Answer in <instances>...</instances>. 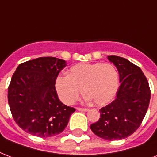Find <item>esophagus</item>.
I'll return each instance as SVG.
<instances>
[{
  "instance_id": "1",
  "label": "esophagus",
  "mask_w": 157,
  "mask_h": 157,
  "mask_svg": "<svg viewBox=\"0 0 157 157\" xmlns=\"http://www.w3.org/2000/svg\"><path fill=\"white\" fill-rule=\"evenodd\" d=\"M78 111H80V112H88V108H77Z\"/></svg>"
}]
</instances>
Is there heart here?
<instances>
[{"instance_id": "heart-1", "label": "heart", "mask_w": 157, "mask_h": 157, "mask_svg": "<svg viewBox=\"0 0 157 157\" xmlns=\"http://www.w3.org/2000/svg\"><path fill=\"white\" fill-rule=\"evenodd\" d=\"M118 86V73L110 63H78L70 68L68 76H58L55 81L59 98L68 105L79 98L83 89L86 99L104 106L113 99Z\"/></svg>"}]
</instances>
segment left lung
<instances>
[{
  "label": "left lung",
  "mask_w": 157,
  "mask_h": 157,
  "mask_svg": "<svg viewBox=\"0 0 157 157\" xmlns=\"http://www.w3.org/2000/svg\"><path fill=\"white\" fill-rule=\"evenodd\" d=\"M119 74L120 86L116 99L100 109V118L90 126L92 132L108 141L131 136L147 113L151 91L147 78L138 66L124 58L108 55Z\"/></svg>",
  "instance_id": "8db88e82"
}]
</instances>
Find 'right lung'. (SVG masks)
Wrapping results in <instances>:
<instances>
[{"instance_id":"1","label":"right lung","mask_w":157,"mask_h":157,"mask_svg":"<svg viewBox=\"0 0 157 157\" xmlns=\"http://www.w3.org/2000/svg\"><path fill=\"white\" fill-rule=\"evenodd\" d=\"M63 59L40 57L21 63L8 88V102L19 127L33 136L49 137L63 132L75 108L59 99L55 81Z\"/></svg>"}]
</instances>
